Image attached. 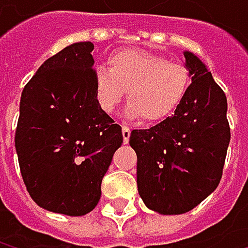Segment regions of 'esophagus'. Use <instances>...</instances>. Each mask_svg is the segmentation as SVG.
<instances>
[{
	"label": "esophagus",
	"instance_id": "1",
	"mask_svg": "<svg viewBox=\"0 0 248 248\" xmlns=\"http://www.w3.org/2000/svg\"><path fill=\"white\" fill-rule=\"evenodd\" d=\"M122 135H124V142L127 143L129 142V138H130V129L127 126H122Z\"/></svg>",
	"mask_w": 248,
	"mask_h": 248
}]
</instances>
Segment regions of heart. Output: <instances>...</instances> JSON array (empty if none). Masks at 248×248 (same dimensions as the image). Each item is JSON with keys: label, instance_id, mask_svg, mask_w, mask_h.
I'll return each instance as SVG.
<instances>
[{"label": "heart", "instance_id": "b5f03b06", "mask_svg": "<svg viewBox=\"0 0 248 248\" xmlns=\"http://www.w3.org/2000/svg\"><path fill=\"white\" fill-rule=\"evenodd\" d=\"M108 66L109 69L99 66L93 72L97 105L108 115L116 112L127 90L129 118L161 122L179 108L191 86V73L184 63L145 50L115 51L109 56Z\"/></svg>", "mask_w": 248, "mask_h": 248}]
</instances>
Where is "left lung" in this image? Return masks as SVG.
<instances>
[{"label":"left lung","mask_w":248,"mask_h":248,"mask_svg":"<svg viewBox=\"0 0 248 248\" xmlns=\"http://www.w3.org/2000/svg\"><path fill=\"white\" fill-rule=\"evenodd\" d=\"M191 86L170 118L132 130L136 182L145 205L162 216L191 211L218 186L230 143L227 97L207 66L184 51Z\"/></svg>","instance_id":"8db88e82"}]
</instances>
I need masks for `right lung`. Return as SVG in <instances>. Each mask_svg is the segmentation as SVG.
Returning a JSON list of instances; mask_svg holds the SVG:
<instances>
[{
	"label": "right lung",
	"mask_w": 248,
	"mask_h": 248,
	"mask_svg": "<svg viewBox=\"0 0 248 248\" xmlns=\"http://www.w3.org/2000/svg\"><path fill=\"white\" fill-rule=\"evenodd\" d=\"M94 46L80 41L47 59L25 84L16 151L27 191L41 208L70 217L99 202L122 127L96 100Z\"/></svg>",
	"instance_id": "right-lung-1"
}]
</instances>
